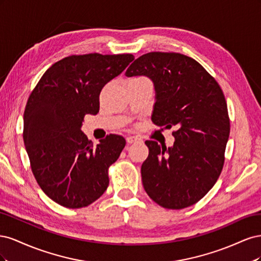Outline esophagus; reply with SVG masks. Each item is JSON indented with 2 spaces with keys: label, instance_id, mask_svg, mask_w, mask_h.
Instances as JSON below:
<instances>
[{
  "label": "esophagus",
  "instance_id": "esophagus-1",
  "mask_svg": "<svg viewBox=\"0 0 261 261\" xmlns=\"http://www.w3.org/2000/svg\"><path fill=\"white\" fill-rule=\"evenodd\" d=\"M126 140H127L128 144H133V143H137V141H140L141 139L138 136H128L127 138H126Z\"/></svg>",
  "mask_w": 261,
  "mask_h": 261
}]
</instances>
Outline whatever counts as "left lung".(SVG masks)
<instances>
[{"label":"left lung","mask_w":261,"mask_h":261,"mask_svg":"<svg viewBox=\"0 0 261 261\" xmlns=\"http://www.w3.org/2000/svg\"><path fill=\"white\" fill-rule=\"evenodd\" d=\"M125 74L151 78L156 92L153 124L176 127L171 148L145 141L146 193L163 208L192 206L216 184L224 165L230 117L222 89L196 60L175 52L146 53Z\"/></svg>","instance_id":"8db88e82"}]
</instances>
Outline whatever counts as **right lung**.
Here are the masks:
<instances>
[{"label":"right lung","instance_id":"right-lung-1","mask_svg":"<svg viewBox=\"0 0 261 261\" xmlns=\"http://www.w3.org/2000/svg\"><path fill=\"white\" fill-rule=\"evenodd\" d=\"M134 55L74 54L46 69L23 112V143L31 171L44 194L63 207L89 206L109 186V168L126 141L110 134L94 146L82 132L86 114H97L100 92Z\"/></svg>","mask_w":261,"mask_h":261}]
</instances>
